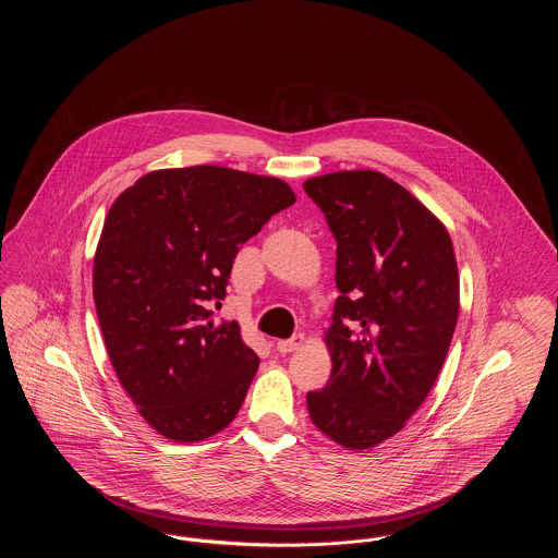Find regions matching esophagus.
<instances>
[{"instance_id":"1","label":"esophagus","mask_w":558,"mask_h":558,"mask_svg":"<svg viewBox=\"0 0 558 558\" xmlns=\"http://www.w3.org/2000/svg\"><path fill=\"white\" fill-rule=\"evenodd\" d=\"M303 343H305V335L299 332V335H294L292 339H281V341H277V350H279L281 354H290V352L299 350Z\"/></svg>"}]
</instances>
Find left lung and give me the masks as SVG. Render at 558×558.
Segmentation results:
<instances>
[{
	"instance_id": "obj_1",
	"label": "left lung",
	"mask_w": 558,
	"mask_h": 558,
	"mask_svg": "<svg viewBox=\"0 0 558 558\" xmlns=\"http://www.w3.org/2000/svg\"><path fill=\"white\" fill-rule=\"evenodd\" d=\"M337 240L332 369L307 393L314 425L350 451L399 429L432 391L460 314L453 242L442 221L380 171L305 180Z\"/></svg>"
}]
</instances>
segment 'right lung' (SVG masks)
Instances as JSON below:
<instances>
[{
    "mask_svg": "<svg viewBox=\"0 0 558 558\" xmlns=\"http://www.w3.org/2000/svg\"><path fill=\"white\" fill-rule=\"evenodd\" d=\"M294 202L279 178L195 165L150 171L111 204L96 314L120 385L160 436L199 442L236 418L259 359L213 310L240 244Z\"/></svg>",
    "mask_w": 558,
    "mask_h": 558,
    "instance_id": "obj_1",
    "label": "right lung"
}]
</instances>
